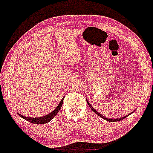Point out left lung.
Wrapping results in <instances>:
<instances>
[{"label": "left lung", "instance_id": "8db88e82", "mask_svg": "<svg viewBox=\"0 0 153 153\" xmlns=\"http://www.w3.org/2000/svg\"><path fill=\"white\" fill-rule=\"evenodd\" d=\"M87 102H88V100H87ZM88 105H89V107H90V108H91V109L92 110V111H94V113H97V115H99V116H100V117H102V119H105V120H106V121H108V122H118V121H121V120H122V119H124V118H125V117H127V116H129V115H127V116H124V117H122V118H119V119H108V118H106V117H105V116H102V114H100V113H99L98 112H97V111H96V110L94 109V108H93V107L91 106V105H90V103H88Z\"/></svg>", "mask_w": 153, "mask_h": 153}]
</instances>
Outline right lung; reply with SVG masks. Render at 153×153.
I'll return each instance as SVG.
<instances>
[{
  "mask_svg": "<svg viewBox=\"0 0 153 153\" xmlns=\"http://www.w3.org/2000/svg\"><path fill=\"white\" fill-rule=\"evenodd\" d=\"M63 100H64V97L62 98V100H61L60 103L59 104V105H58L57 108H56V109H54L52 112H51V113H50L49 114L46 115V116H43V117L30 118V117H26V116L25 117V116H21V115H20V114H19V116H20V117L23 118V119H26V121H28V122H31V123H32V124H46V123H48V122H50V121H51V119H52L54 117L56 114H57V113L59 111L61 107H62V102H63Z\"/></svg>",
  "mask_w": 153,
  "mask_h": 153,
  "instance_id": "right-lung-1",
  "label": "right lung"
}]
</instances>
